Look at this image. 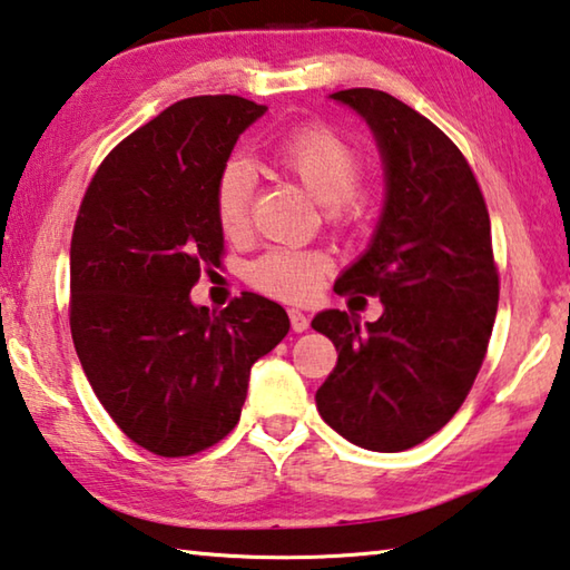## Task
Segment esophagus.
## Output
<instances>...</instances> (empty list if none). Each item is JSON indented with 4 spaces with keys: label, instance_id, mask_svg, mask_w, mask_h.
<instances>
[{
    "label": "esophagus",
    "instance_id": "obj_1",
    "mask_svg": "<svg viewBox=\"0 0 570 570\" xmlns=\"http://www.w3.org/2000/svg\"><path fill=\"white\" fill-rule=\"evenodd\" d=\"M287 315H291V325L295 333H305L307 328H311V318H307L303 311H295L293 307V311H287Z\"/></svg>",
    "mask_w": 570,
    "mask_h": 570
}]
</instances>
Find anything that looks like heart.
<instances>
[{
  "label": "heart",
  "mask_w": 570,
  "mask_h": 570,
  "mask_svg": "<svg viewBox=\"0 0 570 570\" xmlns=\"http://www.w3.org/2000/svg\"><path fill=\"white\" fill-rule=\"evenodd\" d=\"M275 164L285 174L325 204V217L343 222L356 214V186L363 176L358 154L328 128H305L275 148ZM252 171L247 164L232 161L219 174L214 191V212L219 229L227 237H237L247 229L252 202ZM328 259L318 252L269 249L249 269L252 285L283 301H305L318 291Z\"/></svg>",
  "instance_id": "obj_1"
}]
</instances>
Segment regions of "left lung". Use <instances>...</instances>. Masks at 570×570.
<instances>
[{"mask_svg":"<svg viewBox=\"0 0 570 570\" xmlns=\"http://www.w3.org/2000/svg\"><path fill=\"white\" fill-rule=\"evenodd\" d=\"M366 120L384 166L368 247L333 291L376 295L384 313L323 311L338 363L315 394L325 424L371 452H404L462 406L498 313L490 214L470 164L432 120L371 88L328 96Z\"/></svg>","mask_w":570,"mask_h":570,"instance_id":"1","label":"left lung"}]
</instances>
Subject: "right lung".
Returning <instances> with one entry per match:
<instances>
[{
    "instance_id": "obj_1",
    "label": "right lung",
    "mask_w": 570,
    "mask_h": 570,
    "mask_svg": "<svg viewBox=\"0 0 570 570\" xmlns=\"http://www.w3.org/2000/svg\"><path fill=\"white\" fill-rule=\"evenodd\" d=\"M239 96L174 102L92 176L70 245V331L102 409L161 456L197 454L239 422L249 368L291 331L267 297L191 303L217 267L214 191L237 138L265 114Z\"/></svg>"
}]
</instances>
